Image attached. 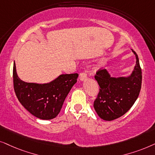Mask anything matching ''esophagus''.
<instances>
[{
  "instance_id": "34e87169",
  "label": "esophagus",
  "mask_w": 155,
  "mask_h": 155,
  "mask_svg": "<svg viewBox=\"0 0 155 155\" xmlns=\"http://www.w3.org/2000/svg\"><path fill=\"white\" fill-rule=\"evenodd\" d=\"M87 77V74H86V72H82V73H80L79 74V79L81 81H84Z\"/></svg>"
}]
</instances>
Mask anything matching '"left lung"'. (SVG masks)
<instances>
[{
    "label": "left lung",
    "mask_w": 155,
    "mask_h": 155,
    "mask_svg": "<svg viewBox=\"0 0 155 155\" xmlns=\"http://www.w3.org/2000/svg\"><path fill=\"white\" fill-rule=\"evenodd\" d=\"M136 57V64L129 76L112 77L106 69L98 70L95 79L100 86L94 107L101 118L110 121L127 113L135 104L139 96L142 85V70L139 59Z\"/></svg>",
    "instance_id": "8db88e82"
}]
</instances>
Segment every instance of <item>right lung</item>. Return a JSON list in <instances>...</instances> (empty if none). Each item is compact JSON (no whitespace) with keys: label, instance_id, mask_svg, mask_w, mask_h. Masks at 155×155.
Here are the masks:
<instances>
[{"label":"right lung","instance_id":"add662e5","mask_svg":"<svg viewBox=\"0 0 155 155\" xmlns=\"http://www.w3.org/2000/svg\"><path fill=\"white\" fill-rule=\"evenodd\" d=\"M78 76L76 73L61 74L47 84L28 83L18 77L15 62L13 64V86L18 101L31 114L42 120L57 117Z\"/></svg>","mask_w":155,"mask_h":155}]
</instances>
